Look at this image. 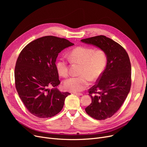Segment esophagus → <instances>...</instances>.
<instances>
[{
    "label": "esophagus",
    "instance_id": "1",
    "mask_svg": "<svg viewBox=\"0 0 147 147\" xmlns=\"http://www.w3.org/2000/svg\"><path fill=\"white\" fill-rule=\"evenodd\" d=\"M73 94L76 95H80V96L83 95L82 94H81V93H78V92H73Z\"/></svg>",
    "mask_w": 147,
    "mask_h": 147
}]
</instances>
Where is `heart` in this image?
<instances>
[{
    "label": "heart",
    "instance_id": "obj_1",
    "mask_svg": "<svg viewBox=\"0 0 147 147\" xmlns=\"http://www.w3.org/2000/svg\"><path fill=\"white\" fill-rule=\"evenodd\" d=\"M69 60L82 64L80 76L71 77L64 82V87L67 91L78 92L86 88L90 84V79L96 80L104 73L107 64V56L105 52L101 49L79 46L69 51L68 54ZM58 73L62 77L68 74L67 61L64 57L60 58L56 63Z\"/></svg>",
    "mask_w": 147,
    "mask_h": 147
}]
</instances>
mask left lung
Wrapping results in <instances>:
<instances>
[{
	"label": "left lung",
	"instance_id": "left-lung-1",
	"mask_svg": "<svg viewBox=\"0 0 147 147\" xmlns=\"http://www.w3.org/2000/svg\"><path fill=\"white\" fill-rule=\"evenodd\" d=\"M81 42L104 50L107 64L97 83L89 89L92 103L86 113L101 120L112 117L124 102L131 86V64L129 55L121 45L105 36L84 38Z\"/></svg>",
	"mask_w": 147,
	"mask_h": 147
}]
</instances>
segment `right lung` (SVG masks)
Listing matches in <instances>:
<instances>
[{
	"mask_svg": "<svg viewBox=\"0 0 147 147\" xmlns=\"http://www.w3.org/2000/svg\"><path fill=\"white\" fill-rule=\"evenodd\" d=\"M73 45L65 38L47 36L30 42L20 53L15 68V87L27 110L36 117H51L63 109L70 94L56 88L60 81L55 63L59 52Z\"/></svg>",
	"mask_w": 147,
	"mask_h": 147,
	"instance_id": "right-lung-1",
	"label": "right lung"
}]
</instances>
